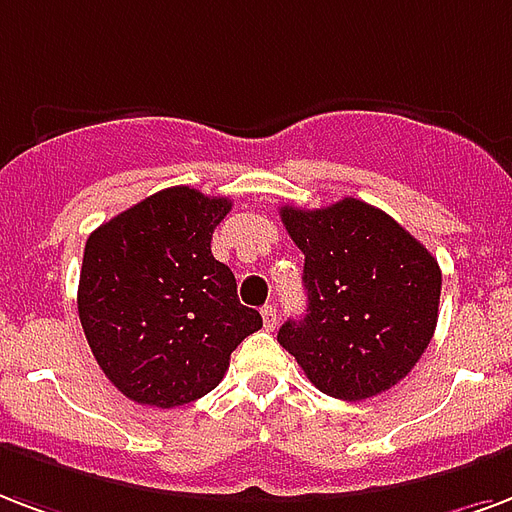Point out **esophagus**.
Wrapping results in <instances>:
<instances>
[{
    "instance_id": "34e87169",
    "label": "esophagus",
    "mask_w": 512,
    "mask_h": 512,
    "mask_svg": "<svg viewBox=\"0 0 512 512\" xmlns=\"http://www.w3.org/2000/svg\"><path fill=\"white\" fill-rule=\"evenodd\" d=\"M276 322H279V314H276V308L265 306L263 308V325H265V330H273V327H276Z\"/></svg>"
}]
</instances>
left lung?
Returning a JSON list of instances; mask_svg holds the SVG:
<instances>
[{"instance_id": "left-lung-1", "label": "left lung", "mask_w": 512, "mask_h": 512, "mask_svg": "<svg viewBox=\"0 0 512 512\" xmlns=\"http://www.w3.org/2000/svg\"><path fill=\"white\" fill-rule=\"evenodd\" d=\"M282 222L306 255L308 308L279 327V343L325 395L357 403L392 389L438 325V260L357 198L311 212L282 206Z\"/></svg>"}]
</instances>
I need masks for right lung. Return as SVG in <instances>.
I'll return each mask as SVG.
<instances>
[{
  "mask_svg": "<svg viewBox=\"0 0 512 512\" xmlns=\"http://www.w3.org/2000/svg\"><path fill=\"white\" fill-rule=\"evenodd\" d=\"M228 212V198L166 187L85 241L77 311L99 368L128 400L193 403L220 384L230 351L263 327L212 255Z\"/></svg>",
  "mask_w": 512,
  "mask_h": 512,
  "instance_id": "1",
  "label": "right lung"
}]
</instances>
